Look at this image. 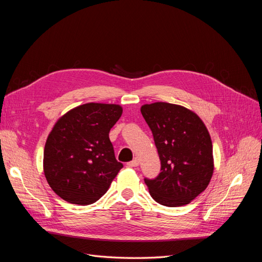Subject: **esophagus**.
Instances as JSON below:
<instances>
[{"mask_svg":"<svg viewBox=\"0 0 262 262\" xmlns=\"http://www.w3.org/2000/svg\"><path fill=\"white\" fill-rule=\"evenodd\" d=\"M126 165H128L129 167H137V166H139V161L136 158V160H133V161L129 162Z\"/></svg>","mask_w":262,"mask_h":262,"instance_id":"obj_1","label":"esophagus"}]
</instances>
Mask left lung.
Here are the masks:
<instances>
[{
    "label": "left lung",
    "instance_id": "left-lung-1",
    "mask_svg": "<svg viewBox=\"0 0 262 262\" xmlns=\"http://www.w3.org/2000/svg\"><path fill=\"white\" fill-rule=\"evenodd\" d=\"M153 133L161 172L144 178L153 199L165 207H181L208 187L213 175V148L208 129L191 110L168 102L141 107Z\"/></svg>",
    "mask_w": 262,
    "mask_h": 262
}]
</instances>
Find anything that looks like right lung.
Returning a JSON list of instances; mask_svg holds the SVG:
<instances>
[{
	"label": "right lung",
	"mask_w": 262,
	"mask_h": 262,
	"mask_svg": "<svg viewBox=\"0 0 262 262\" xmlns=\"http://www.w3.org/2000/svg\"><path fill=\"white\" fill-rule=\"evenodd\" d=\"M121 114L119 105L90 102L70 110L54 124L45 145L43 170L63 200L87 205L107 192L123 167L109 140Z\"/></svg>",
	"instance_id": "right-lung-1"
}]
</instances>
